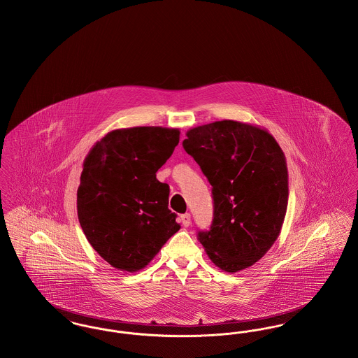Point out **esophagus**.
Listing matches in <instances>:
<instances>
[{"mask_svg":"<svg viewBox=\"0 0 358 358\" xmlns=\"http://www.w3.org/2000/svg\"><path fill=\"white\" fill-rule=\"evenodd\" d=\"M181 222H182V225H184V227H189V225H190V222H192L190 215H189V213L181 215Z\"/></svg>","mask_w":358,"mask_h":358,"instance_id":"esophagus-1","label":"esophagus"}]
</instances>
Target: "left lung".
I'll return each instance as SVG.
<instances>
[{
  "mask_svg": "<svg viewBox=\"0 0 358 358\" xmlns=\"http://www.w3.org/2000/svg\"><path fill=\"white\" fill-rule=\"evenodd\" d=\"M182 146L212 185L213 220L199 240L222 271L255 264L273 247L289 201L286 157L267 130L217 120L187 131Z\"/></svg>",
  "mask_w": 358,
  "mask_h": 358,
  "instance_id": "obj_1",
  "label": "left lung"
}]
</instances>
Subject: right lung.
<instances>
[{
  "mask_svg": "<svg viewBox=\"0 0 358 358\" xmlns=\"http://www.w3.org/2000/svg\"><path fill=\"white\" fill-rule=\"evenodd\" d=\"M178 141V129H118L85 157L78 217L88 243L117 270H142L181 228L168 208L169 185L155 177Z\"/></svg>",
  "mask_w": 358,
  "mask_h": 358,
  "instance_id": "1",
  "label": "right lung"
}]
</instances>
